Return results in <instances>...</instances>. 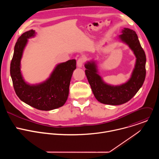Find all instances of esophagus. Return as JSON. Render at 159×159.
<instances>
[{
    "label": "esophagus",
    "instance_id": "34e87169",
    "mask_svg": "<svg viewBox=\"0 0 159 159\" xmlns=\"http://www.w3.org/2000/svg\"><path fill=\"white\" fill-rule=\"evenodd\" d=\"M84 61V58H79V60H77V66L79 67V68H82V65H83Z\"/></svg>",
    "mask_w": 159,
    "mask_h": 159
}]
</instances>
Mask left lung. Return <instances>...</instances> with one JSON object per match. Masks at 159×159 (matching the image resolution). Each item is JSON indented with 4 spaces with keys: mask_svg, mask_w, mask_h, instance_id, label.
<instances>
[{
    "mask_svg": "<svg viewBox=\"0 0 159 159\" xmlns=\"http://www.w3.org/2000/svg\"><path fill=\"white\" fill-rule=\"evenodd\" d=\"M118 39L126 44L135 56L134 66L129 79L120 85H111L104 82L99 75L97 61L94 59L84 65L85 75L96 99L101 103L120 105L129 101L142 87L146 75V56L135 31L125 28Z\"/></svg>",
    "mask_w": 159,
    "mask_h": 159,
    "instance_id": "left-lung-1",
    "label": "left lung"
}]
</instances>
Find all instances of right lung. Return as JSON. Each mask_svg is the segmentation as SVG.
I'll return each mask as SVG.
<instances>
[{
	"label": "right lung",
	"mask_w": 159,
	"mask_h": 159,
	"mask_svg": "<svg viewBox=\"0 0 159 159\" xmlns=\"http://www.w3.org/2000/svg\"><path fill=\"white\" fill-rule=\"evenodd\" d=\"M34 30L22 34L17 39L11 63L10 74L15 92L26 104L41 111H50L63 106L69 93V86L76 60H69L57 64L45 80L35 84L27 82L20 70V61L28 39L36 36Z\"/></svg>",
	"instance_id": "add662e5"
}]
</instances>
